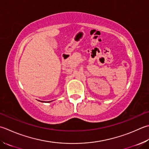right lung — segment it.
Here are the masks:
<instances>
[{
	"mask_svg": "<svg viewBox=\"0 0 149 149\" xmlns=\"http://www.w3.org/2000/svg\"><path fill=\"white\" fill-rule=\"evenodd\" d=\"M42 102H43V101H42ZM48 102H50V101H48Z\"/></svg>",
	"mask_w": 149,
	"mask_h": 149,
	"instance_id": "1",
	"label": "right lung"
}]
</instances>
